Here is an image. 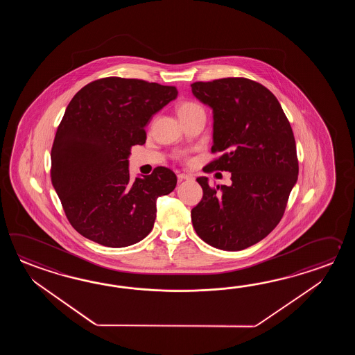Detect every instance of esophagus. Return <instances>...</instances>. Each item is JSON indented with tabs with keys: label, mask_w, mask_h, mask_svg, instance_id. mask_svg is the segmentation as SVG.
<instances>
[{
	"label": "esophagus",
	"mask_w": 355,
	"mask_h": 355,
	"mask_svg": "<svg viewBox=\"0 0 355 355\" xmlns=\"http://www.w3.org/2000/svg\"><path fill=\"white\" fill-rule=\"evenodd\" d=\"M190 179H191V175L178 174V180L179 181L190 180Z\"/></svg>",
	"instance_id": "34e87169"
}]
</instances>
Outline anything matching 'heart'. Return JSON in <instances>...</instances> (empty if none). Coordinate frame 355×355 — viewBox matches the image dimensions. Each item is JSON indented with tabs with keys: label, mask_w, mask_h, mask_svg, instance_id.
Returning a JSON list of instances; mask_svg holds the SVG:
<instances>
[{
	"label": "heart",
	"mask_w": 355,
	"mask_h": 355,
	"mask_svg": "<svg viewBox=\"0 0 355 355\" xmlns=\"http://www.w3.org/2000/svg\"><path fill=\"white\" fill-rule=\"evenodd\" d=\"M198 110H203V107L199 105V104H196L194 101H182L178 106V113H179V116H185V115H188V114L194 113V112H198Z\"/></svg>",
	"instance_id": "1"
}]
</instances>
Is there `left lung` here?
Wrapping results in <instances>:
<instances>
[{"instance_id": "8db88e82", "label": "left lung", "mask_w": 355, "mask_h": 355, "mask_svg": "<svg viewBox=\"0 0 355 355\" xmlns=\"http://www.w3.org/2000/svg\"><path fill=\"white\" fill-rule=\"evenodd\" d=\"M213 109L211 153L205 173L230 171L232 184L196 181L203 198L191 209L196 234L216 249L239 251L261 241L279 223L298 178L293 130L279 101L261 83L227 77L191 83Z\"/></svg>"}]
</instances>
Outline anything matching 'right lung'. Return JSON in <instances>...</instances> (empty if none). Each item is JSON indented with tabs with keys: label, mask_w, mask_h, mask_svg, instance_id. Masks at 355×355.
Returning <instances> with one entry per match:
<instances>
[{
	"label": "right lung",
	"mask_w": 355,
	"mask_h": 355,
	"mask_svg": "<svg viewBox=\"0 0 355 355\" xmlns=\"http://www.w3.org/2000/svg\"><path fill=\"white\" fill-rule=\"evenodd\" d=\"M178 96L175 86L105 77L87 83L68 104L54 137L51 179L72 227L107 248L144 240L156 200L176 187V175L156 167L129 178L130 147L146 142L153 114Z\"/></svg>",
	"instance_id": "1"
}]
</instances>
